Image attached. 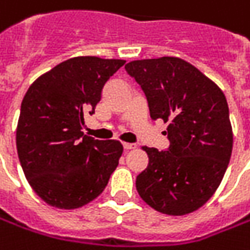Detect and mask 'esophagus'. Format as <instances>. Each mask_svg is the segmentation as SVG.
I'll return each instance as SVG.
<instances>
[{"label": "esophagus", "instance_id": "34e87169", "mask_svg": "<svg viewBox=\"0 0 250 250\" xmlns=\"http://www.w3.org/2000/svg\"><path fill=\"white\" fill-rule=\"evenodd\" d=\"M135 146H137L135 144H130V142H125V144H123V148L127 149V151H128V149H134Z\"/></svg>", "mask_w": 250, "mask_h": 250}]
</instances>
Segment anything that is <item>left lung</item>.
<instances>
[{"instance_id": "left-lung-1", "label": "left lung", "mask_w": 250, "mask_h": 250, "mask_svg": "<svg viewBox=\"0 0 250 250\" xmlns=\"http://www.w3.org/2000/svg\"><path fill=\"white\" fill-rule=\"evenodd\" d=\"M125 72L141 85L153 120L168 123L166 151L144 146L148 166L135 187L155 210L183 216L216 192L232 152L226 95L184 59L163 56L133 61Z\"/></svg>"}]
</instances>
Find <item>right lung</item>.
Segmentation results:
<instances>
[{
  "instance_id": "1",
  "label": "right lung",
  "mask_w": 250,
  "mask_h": 250,
  "mask_svg": "<svg viewBox=\"0 0 250 250\" xmlns=\"http://www.w3.org/2000/svg\"><path fill=\"white\" fill-rule=\"evenodd\" d=\"M122 59L77 56L56 65L29 87L21 106L16 148L33 191L58 209H77L102 194L123 145L82 131Z\"/></svg>"
}]
</instances>
